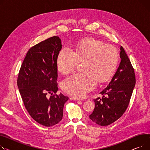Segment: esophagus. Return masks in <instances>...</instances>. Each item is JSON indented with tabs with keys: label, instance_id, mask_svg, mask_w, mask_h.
<instances>
[{
	"label": "esophagus",
	"instance_id": "esophagus-1",
	"mask_svg": "<svg viewBox=\"0 0 150 150\" xmlns=\"http://www.w3.org/2000/svg\"><path fill=\"white\" fill-rule=\"evenodd\" d=\"M71 99H72V100H74V101H79V99L75 98V97H71Z\"/></svg>",
	"mask_w": 150,
	"mask_h": 150
}]
</instances>
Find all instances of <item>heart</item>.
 I'll use <instances>...</instances> for the list:
<instances>
[{
  "mask_svg": "<svg viewBox=\"0 0 150 150\" xmlns=\"http://www.w3.org/2000/svg\"><path fill=\"white\" fill-rule=\"evenodd\" d=\"M83 60L84 72L67 76L61 84L64 92L78 98L93 89L98 80L105 82L114 75L118 66L119 55L114 47L95 38H87L75 43L72 51L63 47L58 54L56 64L59 71L68 72L75 69L78 62Z\"/></svg>",
  "mask_w": 150,
  "mask_h": 150,
  "instance_id": "1",
  "label": "heart"
}]
</instances>
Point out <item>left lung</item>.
Here are the masks:
<instances>
[{
    "instance_id": "1",
    "label": "left lung",
    "mask_w": 150,
    "mask_h": 150,
    "mask_svg": "<svg viewBox=\"0 0 150 150\" xmlns=\"http://www.w3.org/2000/svg\"><path fill=\"white\" fill-rule=\"evenodd\" d=\"M121 61L111 81L100 93L101 98L94 99L95 108L89 116L95 123L107 126L124 113L136 84L134 69L124 48L120 47Z\"/></svg>"
}]
</instances>
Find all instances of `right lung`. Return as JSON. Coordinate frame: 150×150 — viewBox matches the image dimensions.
Returning <instances> with one entry per match:
<instances>
[{
    "instance_id": "1",
    "label": "right lung",
    "mask_w": 150,
    "mask_h": 150,
    "mask_svg": "<svg viewBox=\"0 0 150 150\" xmlns=\"http://www.w3.org/2000/svg\"><path fill=\"white\" fill-rule=\"evenodd\" d=\"M62 47L60 38L54 36L30 48L17 78V86L28 112L45 127L61 121L64 105L69 99L62 93L56 94V60ZM49 93L52 95L49 98L47 96Z\"/></svg>"
}]
</instances>
